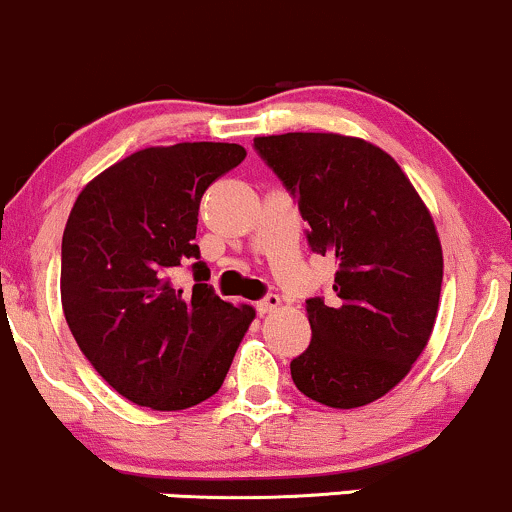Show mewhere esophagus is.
Wrapping results in <instances>:
<instances>
[{"label": "esophagus", "mask_w": 512, "mask_h": 512, "mask_svg": "<svg viewBox=\"0 0 512 512\" xmlns=\"http://www.w3.org/2000/svg\"><path fill=\"white\" fill-rule=\"evenodd\" d=\"M280 307V297L278 295H266L263 297L261 302H256V309H258V314H271V312H275V309Z\"/></svg>", "instance_id": "obj_1"}]
</instances>
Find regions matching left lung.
I'll list each match as a JSON object with an SVG mask.
<instances>
[{
	"instance_id": "obj_1",
	"label": "left lung",
	"mask_w": 512,
	"mask_h": 512,
	"mask_svg": "<svg viewBox=\"0 0 512 512\" xmlns=\"http://www.w3.org/2000/svg\"><path fill=\"white\" fill-rule=\"evenodd\" d=\"M297 200L314 254L338 263L333 297L307 300L312 343L290 363L304 396L358 409L394 389L438 317L442 246L409 176L380 147L336 132L256 137Z\"/></svg>"
}]
</instances>
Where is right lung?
Segmentation results:
<instances>
[{"instance_id": "obj_1", "label": "right lung", "mask_w": 512, "mask_h": 512, "mask_svg": "<svg viewBox=\"0 0 512 512\" xmlns=\"http://www.w3.org/2000/svg\"><path fill=\"white\" fill-rule=\"evenodd\" d=\"M229 142L147 147L79 193L62 234L60 295L74 341L120 396L154 411L191 409L225 382L254 321L205 283L195 244L200 198L244 162ZM194 261L196 285H173Z\"/></svg>"}]
</instances>
